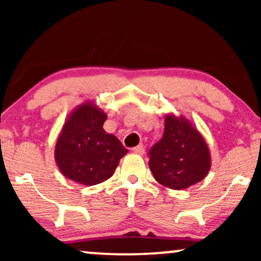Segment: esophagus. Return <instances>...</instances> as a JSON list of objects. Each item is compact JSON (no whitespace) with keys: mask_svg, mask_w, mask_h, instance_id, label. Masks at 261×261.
<instances>
[{"mask_svg":"<svg viewBox=\"0 0 261 261\" xmlns=\"http://www.w3.org/2000/svg\"><path fill=\"white\" fill-rule=\"evenodd\" d=\"M133 152L134 153H137V154H140V155H142L145 153V146L144 145H139V146H137V147H134L133 148Z\"/></svg>","mask_w":261,"mask_h":261,"instance_id":"34e87169","label":"esophagus"}]
</instances>
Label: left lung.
<instances>
[{
    "instance_id": "8db88e82",
    "label": "left lung",
    "mask_w": 261,
    "mask_h": 261,
    "mask_svg": "<svg viewBox=\"0 0 261 261\" xmlns=\"http://www.w3.org/2000/svg\"><path fill=\"white\" fill-rule=\"evenodd\" d=\"M148 166L155 180L183 190L204 179L212 167L205 139L183 115H165L164 135L149 151Z\"/></svg>"
}]
</instances>
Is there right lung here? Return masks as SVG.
Returning <instances> with one entry per match:
<instances>
[{
    "label": "right lung",
    "instance_id": "obj_1",
    "mask_svg": "<svg viewBox=\"0 0 261 261\" xmlns=\"http://www.w3.org/2000/svg\"><path fill=\"white\" fill-rule=\"evenodd\" d=\"M107 114L92 101L76 107L57 138L55 159L64 176L78 184L96 185L109 179L127 154L115 135L107 133Z\"/></svg>",
    "mask_w": 261,
    "mask_h": 261
}]
</instances>
